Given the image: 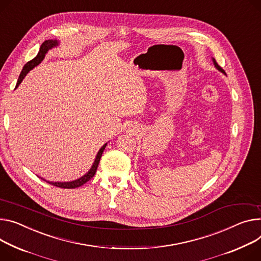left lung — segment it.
Wrapping results in <instances>:
<instances>
[{"label":"left lung","instance_id":"left-lung-1","mask_svg":"<svg viewBox=\"0 0 261 261\" xmlns=\"http://www.w3.org/2000/svg\"><path fill=\"white\" fill-rule=\"evenodd\" d=\"M212 62H213V65H214V67H215V68H216V69H217V70H218V71H219V72H222V73H223V74H225V75H227V74H226V72H225V71H224V70H223V69H222V68H220V67H219V66H218V65H217V63H216V61H215V59H214V58H213V57H212Z\"/></svg>","mask_w":261,"mask_h":261}]
</instances>
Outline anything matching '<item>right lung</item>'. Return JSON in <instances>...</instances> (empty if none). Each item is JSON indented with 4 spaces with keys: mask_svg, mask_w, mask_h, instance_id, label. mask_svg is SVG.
<instances>
[{
    "mask_svg": "<svg viewBox=\"0 0 261 261\" xmlns=\"http://www.w3.org/2000/svg\"><path fill=\"white\" fill-rule=\"evenodd\" d=\"M58 45H59V42L57 41V39H48V41H45V42L42 44L41 48H39V51H38L37 55L24 66V68H23L21 74H19V76H18V79H17V83H16V87H15V88H17V87L19 86V84H21V83L23 82V79H24L25 76L29 73V71H31L33 68H35L36 66H38L39 64H41V63L44 61V58H45L46 54L48 53V51L51 50L52 48L58 47ZM107 145H108V143H106L101 148L99 149V151H98L97 154H96L95 161H94L93 165L91 166L90 170H89L86 174H84L83 176L78 177L77 179H74V181H70V182H52V181H47V179H45V178H43V177H41V176H39V177L43 178L45 182H47V183H49V184H51V185H54V186H56V187L68 188V189L80 187L82 185L86 184L88 181H90V179L94 176V174H95V172H96V170H97V167H98L100 159H101L102 152H103V150H105V148H106Z\"/></svg>",
    "mask_w": 261,
    "mask_h": 261,
    "instance_id": "1",
    "label": "right lung"
}]
</instances>
